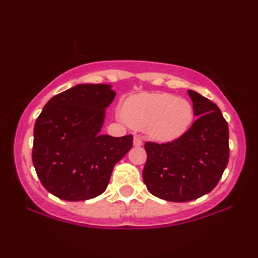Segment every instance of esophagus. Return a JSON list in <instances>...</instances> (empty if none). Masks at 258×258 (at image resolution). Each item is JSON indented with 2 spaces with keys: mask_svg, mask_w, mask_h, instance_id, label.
I'll return each mask as SVG.
<instances>
[{
  "mask_svg": "<svg viewBox=\"0 0 258 258\" xmlns=\"http://www.w3.org/2000/svg\"><path fill=\"white\" fill-rule=\"evenodd\" d=\"M142 144H143V142H142V138L139 137V136H135V138H133V146L141 147Z\"/></svg>",
  "mask_w": 258,
  "mask_h": 258,
  "instance_id": "34e87169",
  "label": "esophagus"
}]
</instances>
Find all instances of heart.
Wrapping results in <instances>:
<instances>
[{"mask_svg":"<svg viewBox=\"0 0 258 258\" xmlns=\"http://www.w3.org/2000/svg\"><path fill=\"white\" fill-rule=\"evenodd\" d=\"M123 120L136 130H146L150 138L161 143L177 141L190 128L193 104L182 97L165 92L139 93L125 100Z\"/></svg>","mask_w":258,"mask_h":258,"instance_id":"obj_1","label":"heart"}]
</instances>
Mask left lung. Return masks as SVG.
Returning <instances> with one entry per match:
<instances>
[{
	"instance_id": "left-lung-1",
	"label": "left lung",
	"mask_w": 258,
	"mask_h": 258,
	"mask_svg": "<svg viewBox=\"0 0 258 258\" xmlns=\"http://www.w3.org/2000/svg\"><path fill=\"white\" fill-rule=\"evenodd\" d=\"M188 94L198 117L190 128L177 141L144 146V184L156 198L174 203L210 193L229 159V131L220 108L198 92L189 90Z\"/></svg>"
}]
</instances>
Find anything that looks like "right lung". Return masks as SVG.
<instances>
[{
    "instance_id": "obj_1",
    "label": "right lung",
    "mask_w": 258,
    "mask_h": 258,
    "mask_svg": "<svg viewBox=\"0 0 258 258\" xmlns=\"http://www.w3.org/2000/svg\"><path fill=\"white\" fill-rule=\"evenodd\" d=\"M116 92L111 85L82 84L47 102L34 127L32 164L49 193L67 201L98 197L115 164L132 148L131 135L100 133L105 109Z\"/></svg>"
}]
</instances>
